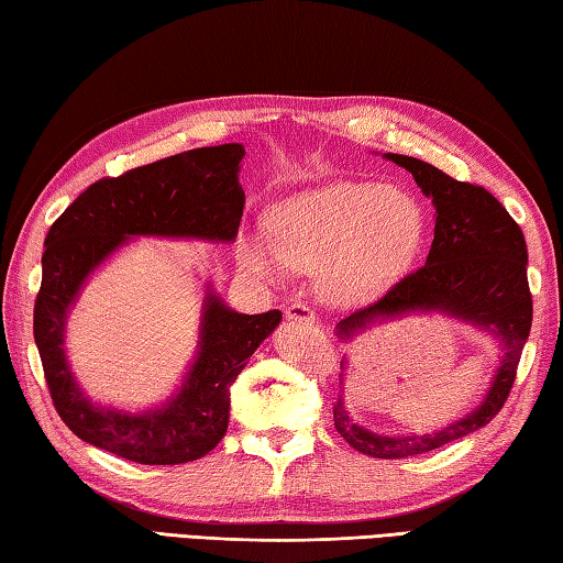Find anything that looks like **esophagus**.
<instances>
[{
    "label": "esophagus",
    "instance_id": "34e87169",
    "mask_svg": "<svg viewBox=\"0 0 563 563\" xmlns=\"http://www.w3.org/2000/svg\"><path fill=\"white\" fill-rule=\"evenodd\" d=\"M285 317H288L290 321H302V324H314V321L319 319L314 309L302 305V302H295L285 309Z\"/></svg>",
    "mask_w": 563,
    "mask_h": 563
}]
</instances>
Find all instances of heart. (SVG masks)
Segmentation results:
<instances>
[{
  "instance_id": "heart-1",
  "label": "heart",
  "mask_w": 563,
  "mask_h": 563,
  "mask_svg": "<svg viewBox=\"0 0 563 563\" xmlns=\"http://www.w3.org/2000/svg\"><path fill=\"white\" fill-rule=\"evenodd\" d=\"M271 242L244 234L236 256L263 280L314 268V288L333 305H361L399 283L421 251L426 212L409 190L336 181L275 202Z\"/></svg>"
}]
</instances>
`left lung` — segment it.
<instances>
[{"mask_svg": "<svg viewBox=\"0 0 563 563\" xmlns=\"http://www.w3.org/2000/svg\"><path fill=\"white\" fill-rule=\"evenodd\" d=\"M382 157L411 172L423 196L433 200L435 232L426 266L406 275L365 309L336 324L341 341H353L375 324L409 314H445L484 331L500 349V361L484 399L464 418L435 433L382 435L355 423L343 406H333V426L357 452L377 460L416 457L484 428L506 404L532 327V295L528 285V244L508 210L486 188L454 181L433 164L404 154ZM341 385L349 357L341 361ZM343 391V389H341Z\"/></svg>", "mask_w": 563, "mask_h": 563, "instance_id": "8db88e82", "label": "left lung"}]
</instances>
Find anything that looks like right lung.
<instances>
[{
	"instance_id": "right-lung-1",
	"label": "right lung",
	"mask_w": 563,
	"mask_h": 563,
	"mask_svg": "<svg viewBox=\"0 0 563 563\" xmlns=\"http://www.w3.org/2000/svg\"><path fill=\"white\" fill-rule=\"evenodd\" d=\"M242 157L244 145L227 142L101 178L47 232L33 336L59 418L89 445L137 464H184L200 460L224 438L230 387L280 324L278 309L242 314L208 283L194 363L172 397L145 411L87 397L67 361L65 329L91 273L135 236L234 242L244 212Z\"/></svg>"
}]
</instances>
